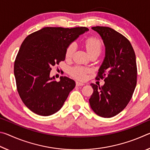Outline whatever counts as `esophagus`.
Listing matches in <instances>:
<instances>
[{"instance_id": "1", "label": "esophagus", "mask_w": 150, "mask_h": 150, "mask_svg": "<svg viewBox=\"0 0 150 150\" xmlns=\"http://www.w3.org/2000/svg\"><path fill=\"white\" fill-rule=\"evenodd\" d=\"M76 85H77V86H83V85H85V84L83 83L77 81V82H76Z\"/></svg>"}]
</instances>
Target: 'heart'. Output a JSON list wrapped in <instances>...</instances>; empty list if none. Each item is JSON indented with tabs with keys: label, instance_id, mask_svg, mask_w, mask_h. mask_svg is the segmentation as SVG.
I'll list each match as a JSON object with an SVG mask.
<instances>
[{
	"label": "heart",
	"instance_id": "heart-1",
	"mask_svg": "<svg viewBox=\"0 0 150 150\" xmlns=\"http://www.w3.org/2000/svg\"><path fill=\"white\" fill-rule=\"evenodd\" d=\"M85 46L87 52L89 55H91L100 52L101 49H102V43L100 40H98L96 38H89L85 40ZM75 51V44H71L69 47H67V51H66V57L67 59L73 56ZM88 71L87 70L83 69L80 67H75L71 71V75L79 79H85L86 77V73Z\"/></svg>",
	"mask_w": 150,
	"mask_h": 150
}]
</instances>
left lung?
I'll list each match as a JSON object with an SVG mask.
<instances>
[{
    "instance_id": "8db88e82",
    "label": "left lung",
    "mask_w": 150,
    "mask_h": 150,
    "mask_svg": "<svg viewBox=\"0 0 150 150\" xmlns=\"http://www.w3.org/2000/svg\"><path fill=\"white\" fill-rule=\"evenodd\" d=\"M92 29L100 35L105 47V56L96 79H104L102 87L93 83L89 98L95 113L111 118L122 111L130 102L137 83L136 55L129 40L109 27Z\"/></svg>"
}]
</instances>
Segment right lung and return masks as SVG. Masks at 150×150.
<instances>
[{
	"mask_svg": "<svg viewBox=\"0 0 150 150\" xmlns=\"http://www.w3.org/2000/svg\"><path fill=\"white\" fill-rule=\"evenodd\" d=\"M88 30L86 27H45L22 42L14 73L20 98L33 112L47 116L62 108L75 82L67 77L57 82L54 76L50 77L52 67L65 60L67 47Z\"/></svg>",
	"mask_w": 150,
	"mask_h": 150,
	"instance_id": "obj_1",
	"label": "right lung"
}]
</instances>
